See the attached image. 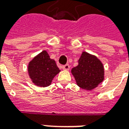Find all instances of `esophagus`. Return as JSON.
I'll return each instance as SVG.
<instances>
[{"label": "esophagus", "instance_id": "obj_1", "mask_svg": "<svg viewBox=\"0 0 129 129\" xmlns=\"http://www.w3.org/2000/svg\"><path fill=\"white\" fill-rule=\"evenodd\" d=\"M63 69L65 70H68L70 69V66L68 64H66L64 66H63Z\"/></svg>", "mask_w": 129, "mask_h": 129}]
</instances>
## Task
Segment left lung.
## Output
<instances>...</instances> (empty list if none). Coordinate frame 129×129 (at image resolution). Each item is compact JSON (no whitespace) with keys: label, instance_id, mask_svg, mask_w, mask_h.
Segmentation results:
<instances>
[{"label":"left lung","instance_id":"obj_1","mask_svg":"<svg viewBox=\"0 0 129 129\" xmlns=\"http://www.w3.org/2000/svg\"><path fill=\"white\" fill-rule=\"evenodd\" d=\"M78 63V66L71 70L78 86L90 90L102 82L104 77V66L96 56L83 52Z\"/></svg>","mask_w":129,"mask_h":129}]
</instances>
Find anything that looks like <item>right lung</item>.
<instances>
[{"mask_svg": "<svg viewBox=\"0 0 129 129\" xmlns=\"http://www.w3.org/2000/svg\"><path fill=\"white\" fill-rule=\"evenodd\" d=\"M59 72L55 61L50 58L45 50L35 56L28 65L29 77L35 85L40 87L50 86Z\"/></svg>", "mask_w": 129, "mask_h": 129, "instance_id": "right-lung-1", "label": "right lung"}]
</instances>
